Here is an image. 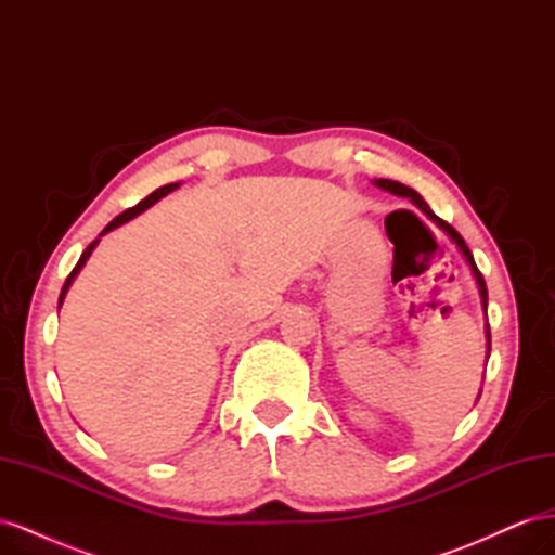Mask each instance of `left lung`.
Returning <instances> with one entry per match:
<instances>
[{"instance_id": "obj_1", "label": "left lung", "mask_w": 555, "mask_h": 555, "mask_svg": "<svg viewBox=\"0 0 555 555\" xmlns=\"http://www.w3.org/2000/svg\"><path fill=\"white\" fill-rule=\"evenodd\" d=\"M375 184L377 188H382V190H386V192H391V194H398V196H408V198H412L414 204L422 208L430 220L438 224V227H442L449 236H451V241L456 243L459 247H461V251L465 255V259H467V263H469V268H473V273H475V278H477V284H479V294H481V306H483V310H486V306H489V292H486V282H483V275L479 273V268H477V263H475V259H473V251H469V247L465 245V241L461 238V233L453 229L451 224H447L444 220H440L438 215H435L430 208H428V204L426 201L418 196L414 190H410V188H405V184H400V182H396V180H375ZM486 340H489V351H491V328H489V322H486Z\"/></svg>"}]
</instances>
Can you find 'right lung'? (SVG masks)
<instances>
[{
  "instance_id": "1",
  "label": "right lung",
  "mask_w": 555,
  "mask_h": 555,
  "mask_svg": "<svg viewBox=\"0 0 555 555\" xmlns=\"http://www.w3.org/2000/svg\"><path fill=\"white\" fill-rule=\"evenodd\" d=\"M178 188V182H171V184H164V188H159V190H155L153 194H147L143 201H139V204L137 206H133V208H127L125 212H120V215H117L115 217V220L102 231V236H104V233H108L111 229H115V227H120V224H125L127 220H131V217H137L139 212H143L145 208H150V206H153V204H157V201L162 198V196H166V194H169V192H173ZM94 245H96V241L94 243H90L88 247H86V251H82V255H80V259H78V263L74 266V271L69 273V278H66V282H64V287H62V294H60V306H62V300H64V296H66V289H69L72 287V282H74V278L78 275V271H80V268H82V263H86L88 261V257L92 255V249H94Z\"/></svg>"
}]
</instances>
